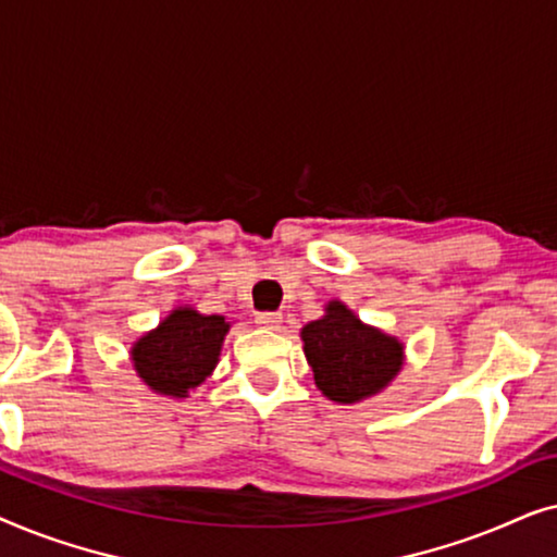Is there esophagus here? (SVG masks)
Instances as JSON below:
<instances>
[{
  "mask_svg": "<svg viewBox=\"0 0 557 557\" xmlns=\"http://www.w3.org/2000/svg\"><path fill=\"white\" fill-rule=\"evenodd\" d=\"M281 311H258L256 314V324L265 326V330H276V326L281 324Z\"/></svg>",
  "mask_w": 557,
  "mask_h": 557,
  "instance_id": "esophagus-1",
  "label": "esophagus"
}]
</instances>
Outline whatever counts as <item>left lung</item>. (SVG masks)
I'll list each match as a JSON object with an SVG mask.
<instances>
[{
	"instance_id": "1",
	"label": "left lung",
	"mask_w": 557,
	"mask_h": 557,
	"mask_svg": "<svg viewBox=\"0 0 557 557\" xmlns=\"http://www.w3.org/2000/svg\"><path fill=\"white\" fill-rule=\"evenodd\" d=\"M301 339L317 387L337 403L383 391L403 364L400 342L362 324L339 301L326 307V317L304 326Z\"/></svg>"
}]
</instances>
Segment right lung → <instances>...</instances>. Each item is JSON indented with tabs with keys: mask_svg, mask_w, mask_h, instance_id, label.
<instances>
[{
	"mask_svg": "<svg viewBox=\"0 0 557 557\" xmlns=\"http://www.w3.org/2000/svg\"><path fill=\"white\" fill-rule=\"evenodd\" d=\"M227 330L225 317L174 309L154 332L136 342L134 368L154 393L185 398L218 364Z\"/></svg>",
	"mask_w": 557,
	"mask_h": 557,
	"instance_id": "1",
	"label": "right lung"
}]
</instances>
